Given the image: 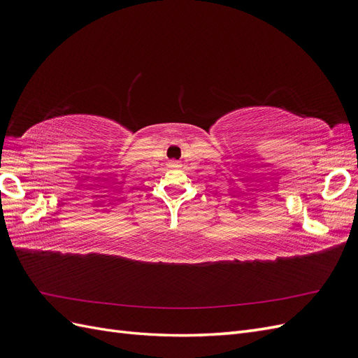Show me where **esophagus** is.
Listing matches in <instances>:
<instances>
[{"mask_svg":"<svg viewBox=\"0 0 358 358\" xmlns=\"http://www.w3.org/2000/svg\"><path fill=\"white\" fill-rule=\"evenodd\" d=\"M170 166L171 167H178L179 166V161L178 159H170Z\"/></svg>","mask_w":358,"mask_h":358,"instance_id":"obj_1","label":"esophagus"}]
</instances>
